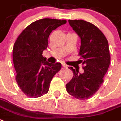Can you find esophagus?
<instances>
[{
    "label": "esophagus",
    "mask_w": 121,
    "mask_h": 121,
    "mask_svg": "<svg viewBox=\"0 0 121 121\" xmlns=\"http://www.w3.org/2000/svg\"><path fill=\"white\" fill-rule=\"evenodd\" d=\"M62 65H63V66L64 68H67L68 67V66L66 65V64H65V63H63Z\"/></svg>",
    "instance_id": "esophagus-1"
}]
</instances>
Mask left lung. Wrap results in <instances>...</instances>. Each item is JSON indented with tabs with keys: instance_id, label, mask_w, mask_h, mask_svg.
<instances>
[{
	"instance_id": "obj_1",
	"label": "left lung",
	"mask_w": 121,
	"mask_h": 121,
	"mask_svg": "<svg viewBox=\"0 0 121 121\" xmlns=\"http://www.w3.org/2000/svg\"><path fill=\"white\" fill-rule=\"evenodd\" d=\"M69 25L81 38L79 61L84 66L83 74L69 67L73 76L66 84L69 95L80 100L91 98L103 84V77L110 65L108 42L103 32L93 23L83 20H69Z\"/></svg>"
}]
</instances>
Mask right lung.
<instances>
[{
	"instance_id": "obj_1",
	"label": "right lung",
	"mask_w": 121,
	"mask_h": 121,
	"mask_svg": "<svg viewBox=\"0 0 121 121\" xmlns=\"http://www.w3.org/2000/svg\"><path fill=\"white\" fill-rule=\"evenodd\" d=\"M66 20L43 18L26 26L15 42L13 61L19 88L30 98L48 93L51 81L61 68L60 63H50L42 53L47 49L50 34Z\"/></svg>"
}]
</instances>
